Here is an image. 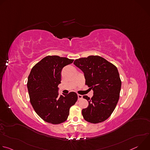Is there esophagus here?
I'll list each match as a JSON object with an SVG mask.
<instances>
[{
	"label": "esophagus",
	"instance_id": "obj_1",
	"mask_svg": "<svg viewBox=\"0 0 150 150\" xmlns=\"http://www.w3.org/2000/svg\"><path fill=\"white\" fill-rule=\"evenodd\" d=\"M78 98L79 100H81V99H82V95H80V94H78Z\"/></svg>",
	"mask_w": 150,
	"mask_h": 150
}]
</instances>
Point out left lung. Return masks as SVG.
Segmentation results:
<instances>
[{
    "mask_svg": "<svg viewBox=\"0 0 150 150\" xmlns=\"http://www.w3.org/2000/svg\"><path fill=\"white\" fill-rule=\"evenodd\" d=\"M74 64L83 72L85 85L93 90L91 98L83 96L88 101V106L82 110L84 119L92 123L108 119L117 104L121 89L117 68L98 56L79 58Z\"/></svg>",
    "mask_w": 150,
    "mask_h": 150,
    "instance_id": "obj_1",
    "label": "left lung"
}]
</instances>
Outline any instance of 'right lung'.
I'll return each instance as SVG.
<instances>
[{"mask_svg":"<svg viewBox=\"0 0 150 150\" xmlns=\"http://www.w3.org/2000/svg\"><path fill=\"white\" fill-rule=\"evenodd\" d=\"M73 61L67 57L47 56L30 72L27 82L30 102L37 114L46 122L57 125L66 121L70 108L77 101L75 92L63 96H59L58 92L62 69Z\"/></svg>","mask_w":150,"mask_h":150,"instance_id":"add662e5","label":"right lung"}]
</instances>
